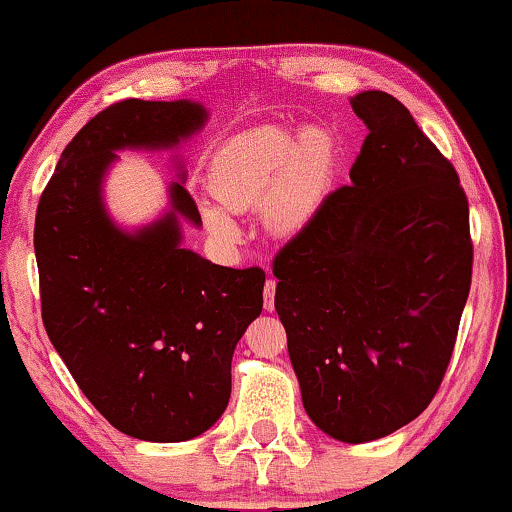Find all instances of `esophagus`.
Returning <instances> with one entry per match:
<instances>
[{
  "label": "esophagus",
  "mask_w": 512,
  "mask_h": 512,
  "mask_svg": "<svg viewBox=\"0 0 512 512\" xmlns=\"http://www.w3.org/2000/svg\"><path fill=\"white\" fill-rule=\"evenodd\" d=\"M274 297H276V281L274 278H267V283H264V309H267V312H274Z\"/></svg>",
  "instance_id": "34e87169"
}]
</instances>
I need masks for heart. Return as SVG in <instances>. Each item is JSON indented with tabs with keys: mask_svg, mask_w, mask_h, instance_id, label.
<instances>
[{
	"mask_svg": "<svg viewBox=\"0 0 512 512\" xmlns=\"http://www.w3.org/2000/svg\"><path fill=\"white\" fill-rule=\"evenodd\" d=\"M333 167V139L309 127L293 134L283 127H257L229 139L212 155L208 184L219 205H203L205 226L234 241L231 212L262 208L274 236L297 234L319 210Z\"/></svg>",
	"mask_w": 512,
	"mask_h": 512,
	"instance_id": "obj_1",
	"label": "heart"
}]
</instances>
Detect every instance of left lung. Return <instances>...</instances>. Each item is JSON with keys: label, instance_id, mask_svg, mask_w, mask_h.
I'll return each instance as SVG.
<instances>
[{"label": "left lung", "instance_id": "left-lung-1", "mask_svg": "<svg viewBox=\"0 0 512 512\" xmlns=\"http://www.w3.org/2000/svg\"><path fill=\"white\" fill-rule=\"evenodd\" d=\"M368 137L274 260V307L307 416L373 442L428 409L470 293L468 198L454 165L385 92L352 101Z\"/></svg>", "mask_w": 512, "mask_h": 512}]
</instances>
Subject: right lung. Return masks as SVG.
Here are the masks:
<instances>
[{
  "instance_id": "1",
  "label": "right lung",
  "mask_w": 512,
  "mask_h": 512,
  "mask_svg": "<svg viewBox=\"0 0 512 512\" xmlns=\"http://www.w3.org/2000/svg\"><path fill=\"white\" fill-rule=\"evenodd\" d=\"M208 111L196 101L113 103L61 153L35 217L42 321L84 397L144 442L210 430L231 397V357L262 312L264 271L212 264L181 248L179 219L200 226L181 181L170 212L125 231L101 186L122 148H174Z\"/></svg>"
}]
</instances>
